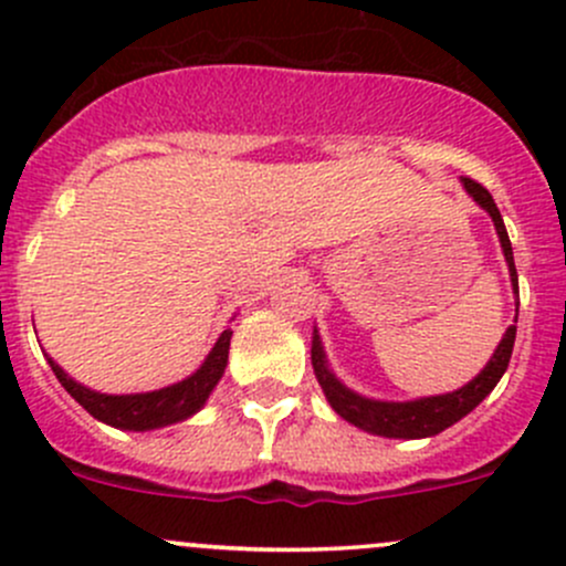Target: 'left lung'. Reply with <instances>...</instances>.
<instances>
[{
  "instance_id": "8db88e82",
  "label": "left lung",
  "mask_w": 566,
  "mask_h": 566,
  "mask_svg": "<svg viewBox=\"0 0 566 566\" xmlns=\"http://www.w3.org/2000/svg\"><path fill=\"white\" fill-rule=\"evenodd\" d=\"M462 186H465V191L471 193L473 202H476L479 208L488 210L490 219H493L501 249H504L506 265H510L512 287H515L517 293V271H515V256H512V243H510V235H506L504 219H501L493 197H490V191L482 186V182L471 180V177H462ZM517 306H521V298H517ZM515 334H517V325H510L504 339H501V345L495 347L493 358L488 361V367H484L471 384H465L462 389L452 394L410 399V402H380V399H367L361 397V394L350 391L347 386H342L339 380H336V375L328 369V364H325V353H323V345H319L317 331H315V339H312V367H315L317 384L323 386L325 399H328L331 408H334L342 419L356 424L358 430L373 432V436L408 438L410 441V438H430V436H438V432H443L447 427H452L454 421H460L462 416L471 413V410L495 389L501 375H504L506 367H510L512 347H515Z\"/></svg>"
}]
</instances>
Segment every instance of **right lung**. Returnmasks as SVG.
<instances>
[{"label":"right lung","mask_w":566,"mask_h":566,"mask_svg":"<svg viewBox=\"0 0 566 566\" xmlns=\"http://www.w3.org/2000/svg\"><path fill=\"white\" fill-rule=\"evenodd\" d=\"M230 339L232 331L227 328L219 336V342L213 345V350L208 353L202 367L191 375V378L180 380V384L167 386V389L147 391V394H101L87 389V386L76 384L73 378H67L65 369L60 364H54L49 358L51 369H54L56 380L65 386V391L87 410L90 416H95L104 424L119 427V430H156V427L175 424V421L188 419V416L197 413L205 405V399L210 397V391L216 389V384L221 380L227 367V356H230Z\"/></svg>","instance_id":"right-lung-1"}]
</instances>
